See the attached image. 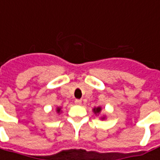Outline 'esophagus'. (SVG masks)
I'll use <instances>...</instances> for the list:
<instances>
[{"label": "esophagus", "mask_w": 160, "mask_h": 160, "mask_svg": "<svg viewBox=\"0 0 160 160\" xmlns=\"http://www.w3.org/2000/svg\"><path fill=\"white\" fill-rule=\"evenodd\" d=\"M74 103H75L76 105H81V103H82V102H81V100H75V102H74Z\"/></svg>", "instance_id": "esophagus-1"}]
</instances>
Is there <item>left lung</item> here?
Masks as SVG:
<instances>
[{
  "label": "left lung",
  "instance_id": "left-lung-1",
  "mask_svg": "<svg viewBox=\"0 0 160 160\" xmlns=\"http://www.w3.org/2000/svg\"><path fill=\"white\" fill-rule=\"evenodd\" d=\"M101 110H102V108L99 107V108H94V114H99L100 112H101Z\"/></svg>",
  "mask_w": 160,
  "mask_h": 160
}]
</instances>
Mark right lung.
Segmentation results:
<instances>
[{"instance_id": "right-lung-1", "label": "right lung", "mask_w": 160, "mask_h": 160, "mask_svg": "<svg viewBox=\"0 0 160 160\" xmlns=\"http://www.w3.org/2000/svg\"><path fill=\"white\" fill-rule=\"evenodd\" d=\"M57 111H58V113H59V111H60V108H58Z\"/></svg>"}]
</instances>
